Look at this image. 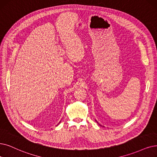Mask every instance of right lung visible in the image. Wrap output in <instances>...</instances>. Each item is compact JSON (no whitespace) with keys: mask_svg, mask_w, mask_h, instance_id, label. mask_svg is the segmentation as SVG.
<instances>
[{"mask_svg":"<svg viewBox=\"0 0 157 157\" xmlns=\"http://www.w3.org/2000/svg\"><path fill=\"white\" fill-rule=\"evenodd\" d=\"M59 123H60V122H59Z\"/></svg>","mask_w":157,"mask_h":157,"instance_id":"obj_1","label":"right lung"}]
</instances>
